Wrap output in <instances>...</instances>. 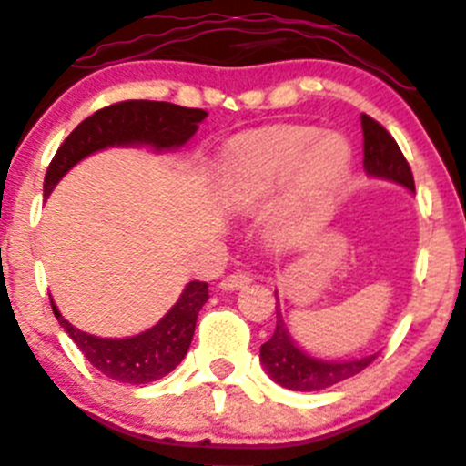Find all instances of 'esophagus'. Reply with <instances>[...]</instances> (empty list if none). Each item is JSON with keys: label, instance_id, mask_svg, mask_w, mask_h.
Returning <instances> with one entry per match:
<instances>
[{"label": "esophagus", "instance_id": "obj_1", "mask_svg": "<svg viewBox=\"0 0 466 466\" xmlns=\"http://www.w3.org/2000/svg\"><path fill=\"white\" fill-rule=\"evenodd\" d=\"M248 283H252V277H249L248 272H232L228 274V277L220 279L218 286L223 288V290H238V288L248 286Z\"/></svg>", "mask_w": 466, "mask_h": 466}]
</instances>
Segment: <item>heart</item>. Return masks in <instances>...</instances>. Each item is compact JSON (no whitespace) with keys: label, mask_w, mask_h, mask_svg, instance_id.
<instances>
[{"label":"heart","mask_w":466,"mask_h":466,"mask_svg":"<svg viewBox=\"0 0 466 466\" xmlns=\"http://www.w3.org/2000/svg\"><path fill=\"white\" fill-rule=\"evenodd\" d=\"M315 129L290 127L249 140L229 154L223 165V185L234 200L249 203L274 187L299 166L288 214L306 218L317 214L321 196L330 192L350 163V149L337 134L318 138Z\"/></svg>","instance_id":"obj_1"}]
</instances>
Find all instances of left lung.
<instances>
[{"label": "left lung", "mask_w": 466, "mask_h": 466, "mask_svg": "<svg viewBox=\"0 0 466 466\" xmlns=\"http://www.w3.org/2000/svg\"><path fill=\"white\" fill-rule=\"evenodd\" d=\"M361 131H364L366 174L375 176V178L393 180V183L404 185L406 189L415 192L413 174H410L409 163H406L404 154H401L393 136L380 122L366 114H361ZM274 297H277V292H274ZM375 357L377 355L350 361H323L317 360V357L306 355L292 341L290 332H288L286 323H283L277 297V328H274V335L270 339L261 346L263 369L268 370V375L277 384L286 386L290 390H303V393L321 390L337 384V381H344L352 375L361 373Z\"/></svg>", "instance_id": "8db88e82"}]
</instances>
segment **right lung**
<instances>
[{"label": "right lung", "instance_id": "1", "mask_svg": "<svg viewBox=\"0 0 466 466\" xmlns=\"http://www.w3.org/2000/svg\"><path fill=\"white\" fill-rule=\"evenodd\" d=\"M205 116L208 111L203 109L154 100H127L105 106L82 120L56 151L44 176V196L53 192L73 165L106 147L151 145L158 151L183 147L196 134ZM208 299V283L189 281L163 319L149 330L127 339H105L77 330L60 315L53 299L51 308L93 369L122 384H149L171 373L187 355L196 317Z\"/></svg>", "mask_w": 466, "mask_h": 466}]
</instances>
